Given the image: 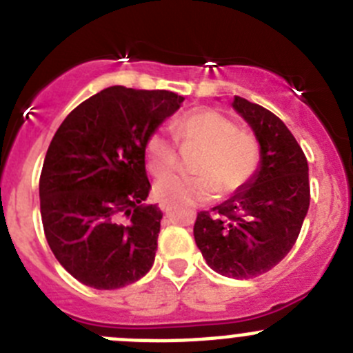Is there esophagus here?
Masks as SVG:
<instances>
[{
    "label": "esophagus",
    "instance_id": "1",
    "mask_svg": "<svg viewBox=\"0 0 353 353\" xmlns=\"http://www.w3.org/2000/svg\"><path fill=\"white\" fill-rule=\"evenodd\" d=\"M159 206H160V210H162V212H167V210L170 208V203L167 201V199H160Z\"/></svg>",
    "mask_w": 353,
    "mask_h": 353
}]
</instances>
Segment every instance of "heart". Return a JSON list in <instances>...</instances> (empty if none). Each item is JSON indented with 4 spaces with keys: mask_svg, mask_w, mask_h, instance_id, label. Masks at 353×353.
I'll list each match as a JSON object with an SVG mask.
<instances>
[{
    "mask_svg": "<svg viewBox=\"0 0 353 353\" xmlns=\"http://www.w3.org/2000/svg\"><path fill=\"white\" fill-rule=\"evenodd\" d=\"M174 138L163 130L147 134L143 154L152 176H163L176 163L177 141L181 146H199L193 176L168 174L155 184L162 199L206 201L216 194L234 193L252 179L259 167V145L248 131L239 130L225 114L215 109H194L172 123Z\"/></svg>",
    "mask_w": 353,
    "mask_h": 353,
    "instance_id": "obj_1",
    "label": "heart"
}]
</instances>
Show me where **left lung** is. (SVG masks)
Segmentation results:
<instances>
[{"instance_id":"8db88e82","label":"left lung","mask_w":353,"mask_h":353,"mask_svg":"<svg viewBox=\"0 0 353 353\" xmlns=\"http://www.w3.org/2000/svg\"><path fill=\"white\" fill-rule=\"evenodd\" d=\"M261 147L259 172L232 198L199 212L194 241L208 266L230 279L270 272L294 248L311 201L307 159L272 110L234 99Z\"/></svg>"}]
</instances>
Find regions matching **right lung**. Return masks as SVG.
<instances>
[{
    "label": "right lung",
    "mask_w": 353,
    "mask_h": 353,
    "mask_svg": "<svg viewBox=\"0 0 353 353\" xmlns=\"http://www.w3.org/2000/svg\"><path fill=\"white\" fill-rule=\"evenodd\" d=\"M183 101L114 85L77 105L52 137L39 179L42 227L78 282L112 290L154 265L162 212L143 205L152 190L143 143Z\"/></svg>",
    "instance_id": "right-lung-1"
}]
</instances>
